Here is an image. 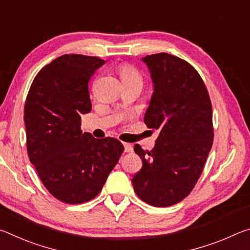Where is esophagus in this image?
Returning <instances> with one entry per match:
<instances>
[{"instance_id": "1", "label": "esophagus", "mask_w": 250, "mask_h": 250, "mask_svg": "<svg viewBox=\"0 0 250 250\" xmlns=\"http://www.w3.org/2000/svg\"><path fill=\"white\" fill-rule=\"evenodd\" d=\"M124 146H125V152H126V153H129V152H132V150H133V147H132V146L130 145V143L124 142Z\"/></svg>"}]
</instances>
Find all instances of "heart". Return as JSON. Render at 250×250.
Here are the masks:
<instances>
[{"label":"heart","mask_w":250,"mask_h":250,"mask_svg":"<svg viewBox=\"0 0 250 250\" xmlns=\"http://www.w3.org/2000/svg\"><path fill=\"white\" fill-rule=\"evenodd\" d=\"M119 73L121 76L122 82L125 84H135V86L142 87L143 84V76L135 67L129 64L121 65L119 68Z\"/></svg>","instance_id":"b5f03b06"}]
</instances>
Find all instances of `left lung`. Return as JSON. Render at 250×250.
Segmentation results:
<instances>
[{"instance_id": "1", "label": "left lung", "mask_w": 250, "mask_h": 250, "mask_svg": "<svg viewBox=\"0 0 250 250\" xmlns=\"http://www.w3.org/2000/svg\"><path fill=\"white\" fill-rule=\"evenodd\" d=\"M142 61L154 83L145 124L160 133L151 151L134 146L142 167L132 185L143 202L167 207L184 200L202 174L214 139L211 103L200 74L184 59L159 53Z\"/></svg>"}]
</instances>
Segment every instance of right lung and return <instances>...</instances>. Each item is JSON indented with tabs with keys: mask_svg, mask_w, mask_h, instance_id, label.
Returning <instances> with one entry per match:
<instances>
[{
	"mask_svg": "<svg viewBox=\"0 0 250 250\" xmlns=\"http://www.w3.org/2000/svg\"><path fill=\"white\" fill-rule=\"evenodd\" d=\"M104 62L62 55L39 71L25 101L29 161L47 191L66 204L98 195L125 150L115 138L95 139L80 129V116L91 110L88 83Z\"/></svg>",
	"mask_w": 250,
	"mask_h": 250,
	"instance_id": "1",
	"label": "right lung"
}]
</instances>
